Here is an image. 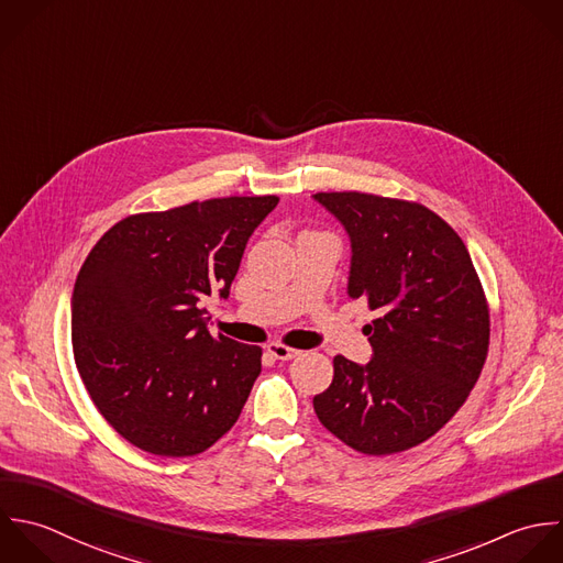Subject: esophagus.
I'll use <instances>...</instances> for the list:
<instances>
[{
	"mask_svg": "<svg viewBox=\"0 0 563 563\" xmlns=\"http://www.w3.org/2000/svg\"><path fill=\"white\" fill-rule=\"evenodd\" d=\"M267 353H269V355H274L276 360H283V362L294 360V357H298V355H300V351H298V349H291V346L280 344V342H272V344H267Z\"/></svg>",
	"mask_w": 563,
	"mask_h": 563,
	"instance_id": "34e87169",
	"label": "esophagus"
}]
</instances>
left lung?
<instances>
[{
  "label": "left lung",
  "instance_id": "1",
  "mask_svg": "<svg viewBox=\"0 0 563 563\" xmlns=\"http://www.w3.org/2000/svg\"><path fill=\"white\" fill-rule=\"evenodd\" d=\"M351 236L349 296L377 313L373 360H333L313 397L320 423L355 452L388 456L434 437L467 401L489 353V302L456 234L430 208L371 192H316Z\"/></svg>",
  "mask_w": 563,
  "mask_h": 563
}]
</instances>
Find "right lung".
Listing matches in <instances>:
<instances>
[{"label": "right lung", "instance_id": "obj_1", "mask_svg": "<svg viewBox=\"0 0 563 563\" xmlns=\"http://www.w3.org/2000/svg\"><path fill=\"white\" fill-rule=\"evenodd\" d=\"M276 195L129 214L87 254L71 294L78 375L104 421L155 456L206 452L239 419L261 346L210 335L199 302L230 296Z\"/></svg>", "mask_w": 563, "mask_h": 563}]
</instances>
